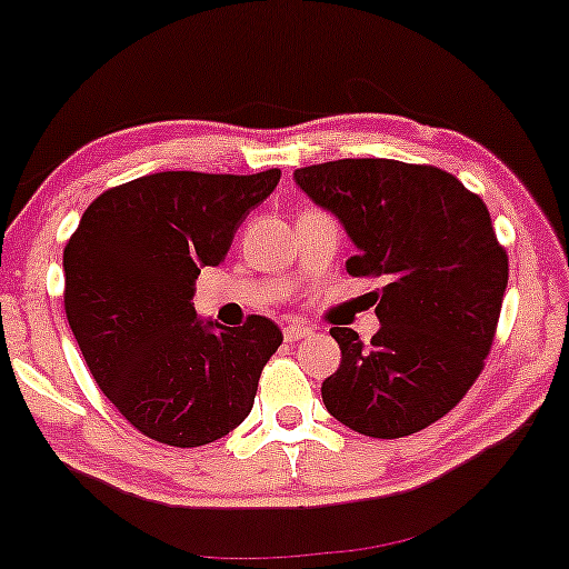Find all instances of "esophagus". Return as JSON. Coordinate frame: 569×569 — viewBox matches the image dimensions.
<instances>
[{
	"label": "esophagus",
	"instance_id": "1",
	"mask_svg": "<svg viewBox=\"0 0 569 569\" xmlns=\"http://www.w3.org/2000/svg\"><path fill=\"white\" fill-rule=\"evenodd\" d=\"M310 333H312V328L307 326V323H302V320H291V323L283 328L286 341H299V339L310 337Z\"/></svg>",
	"mask_w": 569,
	"mask_h": 569
}]
</instances>
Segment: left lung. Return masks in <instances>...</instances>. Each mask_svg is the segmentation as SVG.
Masks as SVG:
<instances>
[{"mask_svg":"<svg viewBox=\"0 0 569 569\" xmlns=\"http://www.w3.org/2000/svg\"><path fill=\"white\" fill-rule=\"evenodd\" d=\"M293 180L358 246L347 272L389 280L371 345L331 328L341 362L320 387L328 413L381 440L421 432L461 402L496 337L509 257L488 207L453 174L392 159L315 163Z\"/></svg>","mask_w":569,"mask_h":569,"instance_id":"left-lung-1","label":"left lung"}]
</instances>
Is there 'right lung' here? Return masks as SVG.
<instances>
[{
	"label": "right lung",
	"instance_id": "add662e5",
	"mask_svg": "<svg viewBox=\"0 0 569 569\" xmlns=\"http://www.w3.org/2000/svg\"><path fill=\"white\" fill-rule=\"evenodd\" d=\"M278 180L280 169L137 177L94 198L66 243L68 326L102 395L150 440L198 448L251 413L283 333L262 315L201 320L193 293Z\"/></svg>",
	"mask_w": 569,
	"mask_h": 569
}]
</instances>
